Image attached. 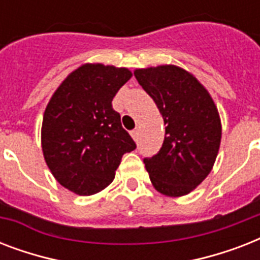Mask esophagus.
I'll use <instances>...</instances> for the list:
<instances>
[{
    "instance_id": "esophagus-1",
    "label": "esophagus",
    "mask_w": 260,
    "mask_h": 260,
    "mask_svg": "<svg viewBox=\"0 0 260 260\" xmlns=\"http://www.w3.org/2000/svg\"><path fill=\"white\" fill-rule=\"evenodd\" d=\"M131 136H132V139H134L135 142H136V140H138V138H139L138 129H135V131H132V132H131Z\"/></svg>"
}]
</instances>
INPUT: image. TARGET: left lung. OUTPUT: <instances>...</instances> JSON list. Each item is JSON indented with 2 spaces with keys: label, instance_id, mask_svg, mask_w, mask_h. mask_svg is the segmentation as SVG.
<instances>
[{
  "label": "left lung",
  "instance_id": "1",
  "mask_svg": "<svg viewBox=\"0 0 260 260\" xmlns=\"http://www.w3.org/2000/svg\"><path fill=\"white\" fill-rule=\"evenodd\" d=\"M166 124L162 148L144 159L152 185L167 197L193 191L213 169L221 142V120L205 86L174 64L136 69Z\"/></svg>",
  "mask_w": 260,
  "mask_h": 260
}]
</instances>
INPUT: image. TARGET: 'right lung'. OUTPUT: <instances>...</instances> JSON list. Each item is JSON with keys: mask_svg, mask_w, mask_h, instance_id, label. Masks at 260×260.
<instances>
[{"mask_svg": "<svg viewBox=\"0 0 260 260\" xmlns=\"http://www.w3.org/2000/svg\"><path fill=\"white\" fill-rule=\"evenodd\" d=\"M132 77L125 67L85 63L67 75L44 110L42 150L56 181L79 196L104 190L136 144L112 108Z\"/></svg>", "mask_w": 260, "mask_h": 260, "instance_id": "right-lung-1", "label": "right lung"}]
</instances>
